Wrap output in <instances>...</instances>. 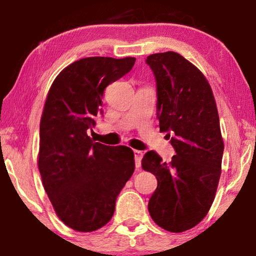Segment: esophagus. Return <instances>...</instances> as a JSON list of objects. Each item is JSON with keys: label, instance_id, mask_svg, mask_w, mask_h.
I'll list each match as a JSON object with an SVG mask.
<instances>
[{"label": "esophagus", "instance_id": "1", "mask_svg": "<svg viewBox=\"0 0 256 256\" xmlns=\"http://www.w3.org/2000/svg\"><path fill=\"white\" fill-rule=\"evenodd\" d=\"M144 157V152L140 150H134V160H136V167H141V159Z\"/></svg>", "mask_w": 256, "mask_h": 256}]
</instances>
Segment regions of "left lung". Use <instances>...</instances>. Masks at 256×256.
Returning a JSON list of instances; mask_svg holds the SVG:
<instances>
[{
    "label": "left lung",
    "instance_id": "1",
    "mask_svg": "<svg viewBox=\"0 0 256 256\" xmlns=\"http://www.w3.org/2000/svg\"><path fill=\"white\" fill-rule=\"evenodd\" d=\"M146 62L157 81L160 132L176 151L168 164L154 150L142 158L158 180L148 210L159 227L182 232L196 227L214 200L224 154L218 110L206 78L180 54H152Z\"/></svg>",
    "mask_w": 256,
    "mask_h": 256
}]
</instances>
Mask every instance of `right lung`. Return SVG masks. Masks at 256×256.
Here are the masks:
<instances>
[{
    "label": "right lung",
    "mask_w": 256,
    "mask_h": 256,
    "mask_svg": "<svg viewBox=\"0 0 256 256\" xmlns=\"http://www.w3.org/2000/svg\"><path fill=\"white\" fill-rule=\"evenodd\" d=\"M136 58L94 56L60 72L40 118L38 168L60 222L90 232L110 222L115 202L134 172V154L88 136L102 110L105 88L131 71Z\"/></svg>",
    "instance_id": "right-lung-1"
}]
</instances>
